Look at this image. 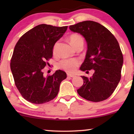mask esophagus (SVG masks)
I'll use <instances>...</instances> for the list:
<instances>
[{
	"label": "esophagus",
	"mask_w": 134,
	"mask_h": 134,
	"mask_svg": "<svg viewBox=\"0 0 134 134\" xmlns=\"http://www.w3.org/2000/svg\"><path fill=\"white\" fill-rule=\"evenodd\" d=\"M68 75V77H74L75 76V75H73V74H67Z\"/></svg>",
	"instance_id": "34e87169"
}]
</instances>
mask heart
Here are the masks:
<instances>
[{"mask_svg": "<svg viewBox=\"0 0 134 134\" xmlns=\"http://www.w3.org/2000/svg\"><path fill=\"white\" fill-rule=\"evenodd\" d=\"M69 40L71 44L74 48L79 46L83 45V38L80 35L72 34L69 36ZM58 46V43H56L53 47V53L55 54L56 52L57 47ZM80 64L79 60L77 58H71V59H63L60 62L58 66L60 68L63 69L64 70L68 72H73L76 71L77 68Z\"/></svg>", "mask_w": 134, "mask_h": 134, "instance_id": "heart-1", "label": "heart"}]
</instances>
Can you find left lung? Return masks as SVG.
<instances>
[{
	"mask_svg": "<svg viewBox=\"0 0 134 134\" xmlns=\"http://www.w3.org/2000/svg\"><path fill=\"white\" fill-rule=\"evenodd\" d=\"M69 29L82 35L87 43L85 59L80 70L94 71L91 77L81 76L83 84L77 90L78 94L90 101L107 99L121 79L123 56L118 41L107 28L94 21L79 23L70 25Z\"/></svg>",
	"mask_w": 134,
	"mask_h": 134,
	"instance_id": "obj_1",
	"label": "left lung"
}]
</instances>
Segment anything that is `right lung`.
Listing matches in <instances>:
<instances>
[{
	"mask_svg": "<svg viewBox=\"0 0 134 134\" xmlns=\"http://www.w3.org/2000/svg\"><path fill=\"white\" fill-rule=\"evenodd\" d=\"M67 29L68 26L38 25L24 34L16 43L10 68L16 87L27 101L41 104L58 94L66 74L57 70L52 76L44 77L43 69L52 57L54 44Z\"/></svg>",
	"mask_w": 134,
	"mask_h": 134,
	"instance_id": "right-lung-1",
	"label": "right lung"
}]
</instances>
